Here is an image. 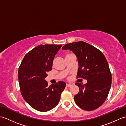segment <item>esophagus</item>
Here are the masks:
<instances>
[{"label":"esophagus","mask_w":126,"mask_h":126,"mask_svg":"<svg viewBox=\"0 0 126 126\" xmlns=\"http://www.w3.org/2000/svg\"><path fill=\"white\" fill-rule=\"evenodd\" d=\"M71 85V84H69V83H66V87H70Z\"/></svg>","instance_id":"esophagus-1"}]
</instances>
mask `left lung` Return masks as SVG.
Returning <instances> with one entry per match:
<instances>
[{
	"label": "left lung",
	"instance_id": "1",
	"mask_svg": "<svg viewBox=\"0 0 126 126\" xmlns=\"http://www.w3.org/2000/svg\"><path fill=\"white\" fill-rule=\"evenodd\" d=\"M62 50H70L76 56L79 63L77 78L87 80L86 84L76 83L79 92L74 100L85 110L97 109L106 100L110 89L111 75L105 56L100 50L83 41L66 44Z\"/></svg>",
	"mask_w": 126,
	"mask_h": 126
}]
</instances>
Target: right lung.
Here are the masks:
<instances>
[{
    "mask_svg": "<svg viewBox=\"0 0 126 126\" xmlns=\"http://www.w3.org/2000/svg\"><path fill=\"white\" fill-rule=\"evenodd\" d=\"M62 45H39L28 52L18 69V77L23 98L39 111L51 110L58 104L66 83L48 85L45 79L51 70L53 60Z\"/></svg>",
    "mask_w": 126,
    "mask_h": 126,
    "instance_id": "obj_1",
    "label": "right lung"
}]
</instances>
